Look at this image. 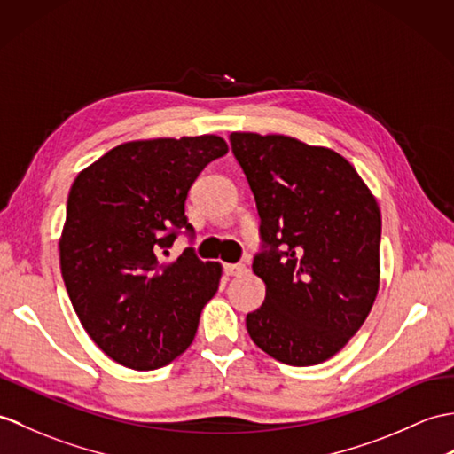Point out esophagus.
Returning a JSON list of instances; mask_svg holds the SVG:
<instances>
[{"mask_svg": "<svg viewBox=\"0 0 454 454\" xmlns=\"http://www.w3.org/2000/svg\"><path fill=\"white\" fill-rule=\"evenodd\" d=\"M224 272L228 277H239V275H244V272H247V269H246V265H241V262H226Z\"/></svg>", "mask_w": 454, "mask_h": 454, "instance_id": "1", "label": "esophagus"}]
</instances>
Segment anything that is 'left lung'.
Returning <instances> with one entry per match:
<instances>
[{"label": "left lung", "instance_id": "8db88e82", "mask_svg": "<svg viewBox=\"0 0 454 454\" xmlns=\"http://www.w3.org/2000/svg\"><path fill=\"white\" fill-rule=\"evenodd\" d=\"M255 195L262 247L253 272L265 301L246 326L262 352L315 365L340 352L381 282V210L344 156L288 135H230Z\"/></svg>", "mask_w": 454, "mask_h": 454}]
</instances>
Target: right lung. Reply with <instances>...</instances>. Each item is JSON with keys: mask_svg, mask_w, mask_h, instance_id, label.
Returning a JSON list of instances; mask_svg holds the SVG:
<instances>
[{"mask_svg": "<svg viewBox=\"0 0 454 454\" xmlns=\"http://www.w3.org/2000/svg\"><path fill=\"white\" fill-rule=\"evenodd\" d=\"M228 145L218 135L114 146L75 177L59 238V267L81 325L129 370L170 364L193 342L223 267L187 247L164 261L195 177Z\"/></svg>", "mask_w": 454, "mask_h": 454, "instance_id": "add662e5", "label": "right lung"}]
</instances>
